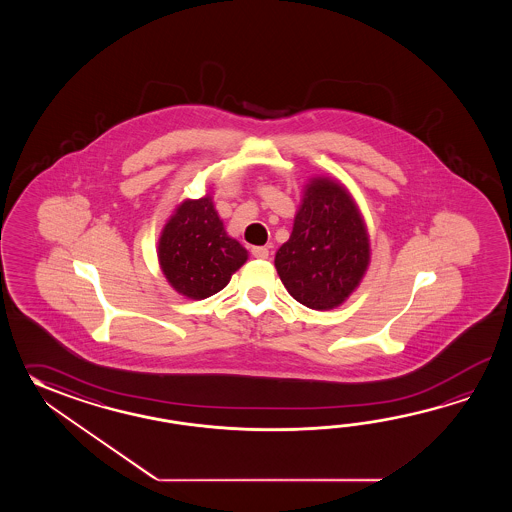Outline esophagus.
<instances>
[{
    "label": "esophagus",
    "instance_id": "1",
    "mask_svg": "<svg viewBox=\"0 0 512 512\" xmlns=\"http://www.w3.org/2000/svg\"><path fill=\"white\" fill-rule=\"evenodd\" d=\"M251 252L252 256L258 258V260H267L269 258V249H265V247H252Z\"/></svg>",
    "mask_w": 512,
    "mask_h": 512
}]
</instances>
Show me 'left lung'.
I'll return each instance as SVG.
<instances>
[{
    "label": "left lung",
    "instance_id": "left-lung-1",
    "mask_svg": "<svg viewBox=\"0 0 512 512\" xmlns=\"http://www.w3.org/2000/svg\"><path fill=\"white\" fill-rule=\"evenodd\" d=\"M370 263V238L348 190L318 177L307 185L291 238L274 265L285 289L311 309H333L355 291Z\"/></svg>",
    "mask_w": 512,
    "mask_h": 512
}]
</instances>
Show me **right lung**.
I'll list each match as a JSON object with an SVG mask.
<instances>
[{
  "label": "right lung",
  "mask_w": 512,
  "mask_h": 512,
  "mask_svg": "<svg viewBox=\"0 0 512 512\" xmlns=\"http://www.w3.org/2000/svg\"><path fill=\"white\" fill-rule=\"evenodd\" d=\"M245 261L247 251L227 236L208 196L181 203L159 240L166 280L194 300L219 293Z\"/></svg>",
  "instance_id": "obj_1"
}]
</instances>
